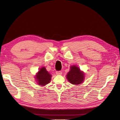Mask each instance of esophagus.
Returning <instances> with one entry per match:
<instances>
[{
    "instance_id": "obj_1",
    "label": "esophagus",
    "mask_w": 120,
    "mask_h": 120,
    "mask_svg": "<svg viewBox=\"0 0 120 120\" xmlns=\"http://www.w3.org/2000/svg\"><path fill=\"white\" fill-rule=\"evenodd\" d=\"M56 73L57 75H60L62 74V72L61 71H56Z\"/></svg>"
}]
</instances>
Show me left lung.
<instances>
[{
	"mask_svg": "<svg viewBox=\"0 0 120 120\" xmlns=\"http://www.w3.org/2000/svg\"><path fill=\"white\" fill-rule=\"evenodd\" d=\"M84 72L80 70L77 66L72 65L66 75L68 81L72 85H77L82 83L85 79Z\"/></svg>",
	"mask_w": 120,
	"mask_h": 120,
	"instance_id": "8db88e82",
	"label": "left lung"
}]
</instances>
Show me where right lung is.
I'll list each match as a JSON object with an SVG mask.
<instances>
[{"mask_svg":"<svg viewBox=\"0 0 120 120\" xmlns=\"http://www.w3.org/2000/svg\"><path fill=\"white\" fill-rule=\"evenodd\" d=\"M52 75L47 70L45 67L41 68L35 76L37 84L41 86H44L50 83L52 79Z\"/></svg>","mask_w":120,"mask_h":120,"instance_id":"right-lung-1","label":"right lung"}]
</instances>
